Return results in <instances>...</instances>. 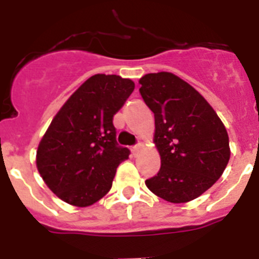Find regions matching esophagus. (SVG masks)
<instances>
[{
  "label": "esophagus",
  "mask_w": 259,
  "mask_h": 259,
  "mask_svg": "<svg viewBox=\"0 0 259 259\" xmlns=\"http://www.w3.org/2000/svg\"><path fill=\"white\" fill-rule=\"evenodd\" d=\"M139 149H140V144H136V145H135V146H132V148H131L132 154L136 155V153L139 152Z\"/></svg>",
  "instance_id": "obj_1"
}]
</instances>
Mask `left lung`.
<instances>
[{"label": "left lung", "instance_id": "left-lung-1", "mask_svg": "<svg viewBox=\"0 0 259 259\" xmlns=\"http://www.w3.org/2000/svg\"><path fill=\"white\" fill-rule=\"evenodd\" d=\"M140 95L154 114V144L161 168L146 187L172 203L197 198L219 179L230 161L226 127L209 102L171 72L140 79Z\"/></svg>", "mask_w": 259, "mask_h": 259}]
</instances>
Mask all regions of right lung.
Here are the masks:
<instances>
[{
	"instance_id": "add662e5",
	"label": "right lung",
	"mask_w": 259,
	"mask_h": 259,
	"mask_svg": "<svg viewBox=\"0 0 259 259\" xmlns=\"http://www.w3.org/2000/svg\"><path fill=\"white\" fill-rule=\"evenodd\" d=\"M134 89L130 79L93 75L54 116L38 144L36 164L62 201L85 207L110 191L116 167L130 155L116 143L113 118Z\"/></svg>"
}]
</instances>
